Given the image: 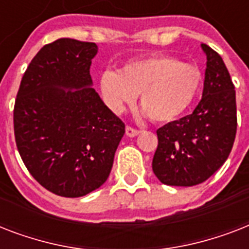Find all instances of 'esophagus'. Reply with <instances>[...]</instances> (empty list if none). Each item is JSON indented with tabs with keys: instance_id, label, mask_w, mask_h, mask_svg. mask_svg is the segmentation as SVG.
<instances>
[{
	"instance_id": "34e87169",
	"label": "esophagus",
	"mask_w": 249,
	"mask_h": 249,
	"mask_svg": "<svg viewBox=\"0 0 249 249\" xmlns=\"http://www.w3.org/2000/svg\"><path fill=\"white\" fill-rule=\"evenodd\" d=\"M125 134L128 137H136L140 134V130L132 128V126H126V128H125Z\"/></svg>"
}]
</instances>
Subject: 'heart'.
I'll use <instances>...</instances> for the list:
<instances>
[{
	"mask_svg": "<svg viewBox=\"0 0 249 249\" xmlns=\"http://www.w3.org/2000/svg\"><path fill=\"white\" fill-rule=\"evenodd\" d=\"M200 83L201 73L195 66L154 54L130 60L120 72L105 71L99 90L113 112H121L140 94L141 106L152 121L169 123L191 105Z\"/></svg>",
	"mask_w": 249,
	"mask_h": 249,
	"instance_id": "1",
	"label": "heart"
}]
</instances>
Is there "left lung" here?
Returning a JSON list of instances; mask_svg holds the SVG:
<instances>
[{
	"label": "left lung",
	"mask_w": 249,
	"mask_h": 249,
	"mask_svg": "<svg viewBox=\"0 0 249 249\" xmlns=\"http://www.w3.org/2000/svg\"><path fill=\"white\" fill-rule=\"evenodd\" d=\"M203 97L191 115L156 130L158 148L152 170L169 186H195L207 181L230 155L236 134L234 84L224 60L208 45Z\"/></svg>",
	"instance_id": "1"
}]
</instances>
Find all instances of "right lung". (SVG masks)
I'll use <instances>...</instances> for the list:
<instances>
[{
    "label": "right lung",
    "mask_w": 249,
    "mask_h": 249,
    "mask_svg": "<svg viewBox=\"0 0 249 249\" xmlns=\"http://www.w3.org/2000/svg\"><path fill=\"white\" fill-rule=\"evenodd\" d=\"M94 42L59 38L37 53L14 107L18 151L32 177L64 197H80L109 176L124 123L91 88Z\"/></svg>",
    "instance_id": "1"
}]
</instances>
